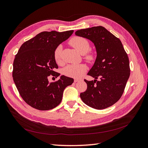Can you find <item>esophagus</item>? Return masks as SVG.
<instances>
[{
  "label": "esophagus",
  "mask_w": 148,
  "mask_h": 148,
  "mask_svg": "<svg viewBox=\"0 0 148 148\" xmlns=\"http://www.w3.org/2000/svg\"><path fill=\"white\" fill-rule=\"evenodd\" d=\"M81 79H78V78H75V79H74V82H75V83H77V82H78L79 81H80Z\"/></svg>",
  "instance_id": "esophagus-1"
}]
</instances>
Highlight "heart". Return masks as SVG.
Returning a JSON list of instances; mask_svg holds the SVG:
<instances>
[{"label":"heart","mask_w":148,"mask_h":148,"mask_svg":"<svg viewBox=\"0 0 148 148\" xmlns=\"http://www.w3.org/2000/svg\"><path fill=\"white\" fill-rule=\"evenodd\" d=\"M70 45L73 47L79 53L83 54L84 58L90 63L93 62L95 59L93 53L89 52L90 49V43L87 39L81 37H74L70 40ZM62 47L58 45L54 51V58L58 64H62ZM87 67L83 63L71 64L66 66L63 70V73L68 77L72 78H79L86 72Z\"/></svg>","instance_id":"b5f03b06"}]
</instances>
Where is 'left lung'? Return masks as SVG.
<instances>
[{
  "label": "left lung",
  "instance_id": "left-lung-1",
  "mask_svg": "<svg viewBox=\"0 0 148 148\" xmlns=\"http://www.w3.org/2000/svg\"><path fill=\"white\" fill-rule=\"evenodd\" d=\"M75 35L90 40L97 53L87 74L95 79H84L87 89L80 93V98L86 105L97 110L112 106L121 97L130 75L129 58L121 40L102 26L79 30ZM98 77L99 81L96 79Z\"/></svg>",
  "mask_w": 148,
  "mask_h": 148
}]
</instances>
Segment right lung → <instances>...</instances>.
<instances>
[{"label":"right lung","instance_id":"obj_1","mask_svg":"<svg viewBox=\"0 0 148 148\" xmlns=\"http://www.w3.org/2000/svg\"><path fill=\"white\" fill-rule=\"evenodd\" d=\"M73 30L62 32H42L26 41L20 48L13 63L12 77L19 94L28 105L39 110H49L61 103L63 91L73 83V79L62 75L50 83V75H60L55 70L58 65L54 51Z\"/></svg>","mask_w":148,"mask_h":148}]
</instances>
